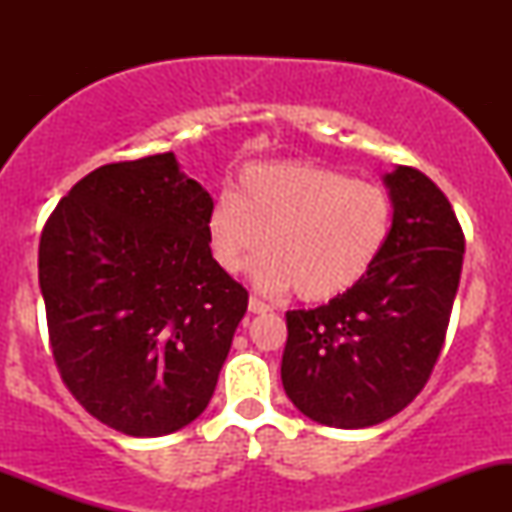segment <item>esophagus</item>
<instances>
[{
    "mask_svg": "<svg viewBox=\"0 0 512 512\" xmlns=\"http://www.w3.org/2000/svg\"><path fill=\"white\" fill-rule=\"evenodd\" d=\"M248 310L252 315H264V313H269V305L264 303V301H260V298H255V296H250V301H248Z\"/></svg>",
    "mask_w": 512,
    "mask_h": 512,
    "instance_id": "1",
    "label": "esophagus"
}]
</instances>
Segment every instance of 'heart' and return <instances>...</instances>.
I'll return each instance as SVG.
<instances>
[{
  "mask_svg": "<svg viewBox=\"0 0 512 512\" xmlns=\"http://www.w3.org/2000/svg\"><path fill=\"white\" fill-rule=\"evenodd\" d=\"M392 226L385 187L315 161L250 163L236 192L214 197L204 219L209 252L236 274L257 248L250 279L264 293L293 289L330 301L354 289L383 252Z\"/></svg>",
  "mask_w": 512,
  "mask_h": 512,
  "instance_id": "1",
  "label": "heart"
}]
</instances>
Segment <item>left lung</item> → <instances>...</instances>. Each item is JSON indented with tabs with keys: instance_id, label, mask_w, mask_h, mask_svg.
I'll list each match as a JSON object with an SVG mask.
<instances>
[{
	"instance_id": "1",
	"label": "left lung",
	"mask_w": 512,
	"mask_h": 512,
	"mask_svg": "<svg viewBox=\"0 0 512 512\" xmlns=\"http://www.w3.org/2000/svg\"><path fill=\"white\" fill-rule=\"evenodd\" d=\"M383 182L392 228L373 269L327 305L286 313L281 383L322 426H375L424 390L460 286L464 236L448 197L409 166Z\"/></svg>"
}]
</instances>
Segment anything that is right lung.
Masks as SVG:
<instances>
[{"instance_id":"right-lung-1","label":"right lung","mask_w":512,"mask_h":512,"mask_svg":"<svg viewBox=\"0 0 512 512\" xmlns=\"http://www.w3.org/2000/svg\"><path fill=\"white\" fill-rule=\"evenodd\" d=\"M211 202L168 151L88 173L40 236L64 385L127 436H166L207 409L248 310V291L209 252Z\"/></svg>"}]
</instances>
